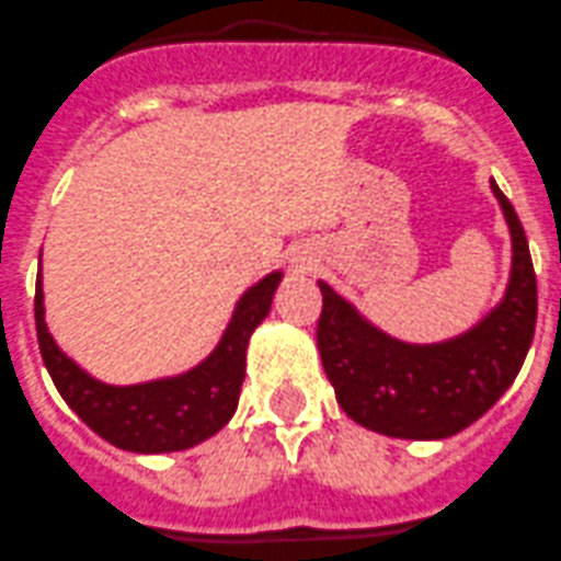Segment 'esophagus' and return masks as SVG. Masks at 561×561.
I'll use <instances>...</instances> for the list:
<instances>
[{
	"label": "esophagus",
	"instance_id": "34e87169",
	"mask_svg": "<svg viewBox=\"0 0 561 561\" xmlns=\"http://www.w3.org/2000/svg\"><path fill=\"white\" fill-rule=\"evenodd\" d=\"M291 264H295V270H300V272H311L313 270V261L311 259H295V261H291Z\"/></svg>",
	"mask_w": 561,
	"mask_h": 561
}]
</instances>
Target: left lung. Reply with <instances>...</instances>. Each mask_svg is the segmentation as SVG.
<instances>
[{"label":"left lung","instance_id":"1","mask_svg":"<svg viewBox=\"0 0 561 561\" xmlns=\"http://www.w3.org/2000/svg\"><path fill=\"white\" fill-rule=\"evenodd\" d=\"M490 190L510 226V284L499 306L466 333L408 344L319 280V355L341 410L355 424L404 440H440L482 419L515 382L535 339L537 277L515 209L493 179Z\"/></svg>","mask_w":561,"mask_h":561}]
</instances>
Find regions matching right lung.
<instances>
[{
    "label": "right lung",
    "mask_w": 561,
    "mask_h": 561,
    "mask_svg": "<svg viewBox=\"0 0 561 561\" xmlns=\"http://www.w3.org/2000/svg\"><path fill=\"white\" fill-rule=\"evenodd\" d=\"M280 277H284L280 270L270 272L239 297L220 344L190 371L137 382V386H110L88 375L51 339L46 328L44 284L37 272V344L60 397L106 444L137 455L184 451L217 435L237 413L248 341L270 313L272 295Z\"/></svg>",
    "instance_id": "add662e5"
}]
</instances>
